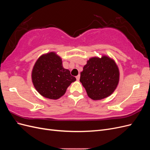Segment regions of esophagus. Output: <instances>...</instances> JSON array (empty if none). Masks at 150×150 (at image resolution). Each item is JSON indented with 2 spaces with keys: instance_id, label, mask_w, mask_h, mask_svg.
<instances>
[{
  "instance_id": "34e87169",
  "label": "esophagus",
  "mask_w": 150,
  "mask_h": 150,
  "mask_svg": "<svg viewBox=\"0 0 150 150\" xmlns=\"http://www.w3.org/2000/svg\"><path fill=\"white\" fill-rule=\"evenodd\" d=\"M76 78L77 81H79V79H80V75H79H79H78V76H77L76 77Z\"/></svg>"
}]
</instances>
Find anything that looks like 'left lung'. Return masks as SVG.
I'll use <instances>...</instances> for the list:
<instances>
[{
	"mask_svg": "<svg viewBox=\"0 0 150 150\" xmlns=\"http://www.w3.org/2000/svg\"><path fill=\"white\" fill-rule=\"evenodd\" d=\"M119 81L118 67L107 56L90 58L81 72L80 82L88 96L93 100L110 96L117 88Z\"/></svg>",
	"mask_w": 150,
	"mask_h": 150,
	"instance_id": "obj_1",
	"label": "left lung"
}]
</instances>
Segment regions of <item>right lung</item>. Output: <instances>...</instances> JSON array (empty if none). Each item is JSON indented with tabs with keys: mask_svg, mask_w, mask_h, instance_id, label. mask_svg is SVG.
I'll return each mask as SVG.
<instances>
[{
	"mask_svg": "<svg viewBox=\"0 0 150 150\" xmlns=\"http://www.w3.org/2000/svg\"><path fill=\"white\" fill-rule=\"evenodd\" d=\"M32 81L42 96L57 99L64 95L69 85L76 80L69 70L62 66L61 58L51 52L40 56L32 71Z\"/></svg>",
	"mask_w": 150,
	"mask_h": 150,
	"instance_id": "obj_1",
	"label": "right lung"
}]
</instances>
